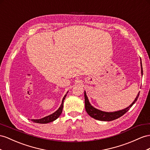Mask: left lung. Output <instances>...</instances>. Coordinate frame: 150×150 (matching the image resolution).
<instances>
[{
  "label": "left lung",
  "mask_w": 150,
  "mask_h": 150,
  "mask_svg": "<svg viewBox=\"0 0 150 150\" xmlns=\"http://www.w3.org/2000/svg\"><path fill=\"white\" fill-rule=\"evenodd\" d=\"M141 74L143 75V67H142V63H141ZM139 96V93H138L137 96H136L135 100L133 101V103L130 105L127 108H126L124 110L117 111V112H103V111L99 110L98 109L95 108L91 105V103L89 101V99L86 95V91L84 92V98H85V108L87 113L89 114L91 117H93L94 119H96L98 120L101 121H112L114 120L115 119L120 118L122 115H124L126 112H127L129 109L131 108L132 106L137 101V99Z\"/></svg>",
  "instance_id": "left-lung-1"
}]
</instances>
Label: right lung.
I'll return each instance as SVG.
<instances>
[{"label": "right lung", "instance_id": "right-lung-1", "mask_svg": "<svg viewBox=\"0 0 150 150\" xmlns=\"http://www.w3.org/2000/svg\"><path fill=\"white\" fill-rule=\"evenodd\" d=\"M67 93H68V92H67ZM66 96H67V94H65L63 98L62 103H61L60 107L58 108V110L56 111L54 113H53L51 115H48V116H46V117L42 118H40V119H32L31 120L33 122L38 123V124H47V123L51 122H53L55 120H56V119L60 116L61 113H62L63 108V101L64 100L65 98H66Z\"/></svg>", "mask_w": 150, "mask_h": 150}]
</instances>
